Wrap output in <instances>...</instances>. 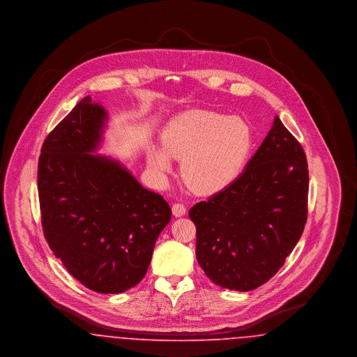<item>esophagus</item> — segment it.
I'll return each instance as SVG.
<instances>
[{"label":"esophagus","mask_w":357,"mask_h":357,"mask_svg":"<svg viewBox=\"0 0 357 357\" xmlns=\"http://www.w3.org/2000/svg\"><path fill=\"white\" fill-rule=\"evenodd\" d=\"M171 210H172V214H174L175 217H182V215L186 214V207H185V204H172V207H171Z\"/></svg>","instance_id":"obj_1"}]
</instances>
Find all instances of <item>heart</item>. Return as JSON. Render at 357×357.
Returning <instances> with one entry per match:
<instances>
[{
  "instance_id": "1",
  "label": "heart",
  "mask_w": 357,
  "mask_h": 357,
  "mask_svg": "<svg viewBox=\"0 0 357 357\" xmlns=\"http://www.w3.org/2000/svg\"><path fill=\"white\" fill-rule=\"evenodd\" d=\"M163 149L151 146L147 165L158 181L171 171V158L182 160L187 186L214 194L229 186L242 170L252 146V131L239 118L213 111H192L172 120L162 137Z\"/></svg>"
}]
</instances>
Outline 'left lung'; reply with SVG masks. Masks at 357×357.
I'll return each instance as SVG.
<instances>
[{
  "mask_svg": "<svg viewBox=\"0 0 357 357\" xmlns=\"http://www.w3.org/2000/svg\"><path fill=\"white\" fill-rule=\"evenodd\" d=\"M307 188L305 153L275 116L237 179L188 211L206 275L239 291L268 282L304 231Z\"/></svg>",
  "mask_w": 357,
  "mask_h": 357,
  "instance_id": "obj_1",
  "label": "left lung"
}]
</instances>
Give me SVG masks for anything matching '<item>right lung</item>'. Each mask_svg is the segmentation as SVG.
I'll use <instances>...</instances> for the list:
<instances>
[{"label": "right lung", "instance_id": "obj_1", "mask_svg": "<svg viewBox=\"0 0 357 357\" xmlns=\"http://www.w3.org/2000/svg\"><path fill=\"white\" fill-rule=\"evenodd\" d=\"M107 119L89 96L77 102L41 147L37 187L53 255L86 288L116 294L146 275L171 208L118 160L93 153Z\"/></svg>", "mask_w": 357, "mask_h": 357}]
</instances>
